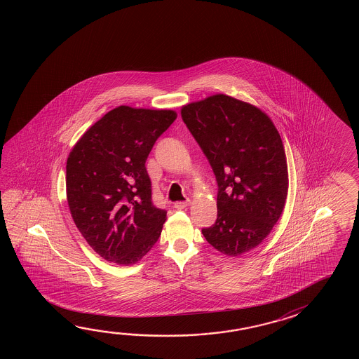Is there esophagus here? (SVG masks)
<instances>
[{
	"label": "esophagus",
	"instance_id": "1",
	"mask_svg": "<svg viewBox=\"0 0 359 359\" xmlns=\"http://www.w3.org/2000/svg\"><path fill=\"white\" fill-rule=\"evenodd\" d=\"M189 205H191V199H187V201H183V202H176L174 207H175L176 210H183V208L188 207Z\"/></svg>",
	"mask_w": 359,
	"mask_h": 359
}]
</instances>
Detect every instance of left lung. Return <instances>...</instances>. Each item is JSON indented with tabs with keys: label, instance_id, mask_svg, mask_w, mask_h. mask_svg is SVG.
Masks as SVG:
<instances>
[{
	"label": "left lung",
	"instance_id": "8db88e82",
	"mask_svg": "<svg viewBox=\"0 0 359 359\" xmlns=\"http://www.w3.org/2000/svg\"><path fill=\"white\" fill-rule=\"evenodd\" d=\"M182 118L216 176L217 219L202 230L226 256L264 242L285 207V149L270 117L256 106L213 95L182 107Z\"/></svg>",
	"mask_w": 359,
	"mask_h": 359
}]
</instances>
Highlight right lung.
Returning <instances> with one entry per match:
<instances>
[{"label": "right lung", "instance_id": "1", "mask_svg": "<svg viewBox=\"0 0 359 359\" xmlns=\"http://www.w3.org/2000/svg\"><path fill=\"white\" fill-rule=\"evenodd\" d=\"M176 116L172 110L118 106L92 125L67 157L72 217L109 262L137 264L161 235L166 211L152 203L146 160Z\"/></svg>", "mask_w": 359, "mask_h": 359}]
</instances>
